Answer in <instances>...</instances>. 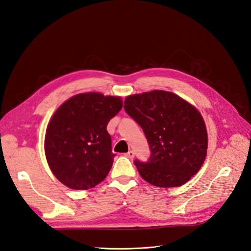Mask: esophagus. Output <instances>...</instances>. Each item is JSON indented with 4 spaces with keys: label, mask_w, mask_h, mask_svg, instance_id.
I'll return each mask as SVG.
<instances>
[{
    "label": "esophagus",
    "mask_w": 251,
    "mask_h": 251,
    "mask_svg": "<svg viewBox=\"0 0 251 251\" xmlns=\"http://www.w3.org/2000/svg\"><path fill=\"white\" fill-rule=\"evenodd\" d=\"M125 156H126V157H128V158L132 159L133 157H134V152H133V151H129L128 153H126V154H125Z\"/></svg>",
    "instance_id": "34e87169"
}]
</instances>
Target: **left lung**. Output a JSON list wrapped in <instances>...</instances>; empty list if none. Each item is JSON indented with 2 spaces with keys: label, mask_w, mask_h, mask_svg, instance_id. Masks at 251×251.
<instances>
[{
  "label": "left lung",
  "mask_w": 251,
  "mask_h": 251,
  "mask_svg": "<svg viewBox=\"0 0 251 251\" xmlns=\"http://www.w3.org/2000/svg\"><path fill=\"white\" fill-rule=\"evenodd\" d=\"M126 113L141 125L151 149L147 163L134 161L141 177L172 188L188 182L207 156V127L200 110L172 92L153 90L124 101Z\"/></svg>",
  "instance_id": "8db88e82"
}]
</instances>
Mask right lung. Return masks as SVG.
<instances>
[{"label":"right lung","instance_id":"obj_1","mask_svg":"<svg viewBox=\"0 0 251 251\" xmlns=\"http://www.w3.org/2000/svg\"><path fill=\"white\" fill-rule=\"evenodd\" d=\"M122 107L120 96L88 92L70 97L54 111L46 127L44 152L65 186L87 190L106 178L116 156L106 126Z\"/></svg>","mask_w":251,"mask_h":251}]
</instances>
